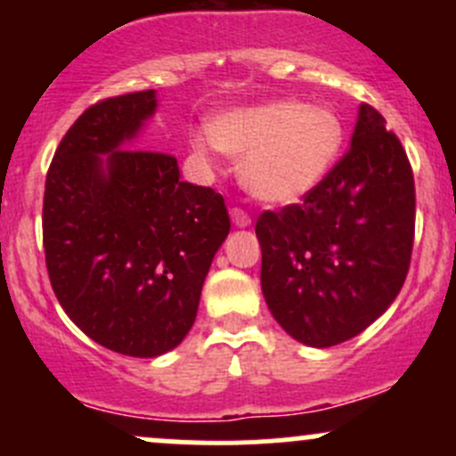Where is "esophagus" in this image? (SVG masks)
<instances>
[{
  "mask_svg": "<svg viewBox=\"0 0 456 456\" xmlns=\"http://www.w3.org/2000/svg\"><path fill=\"white\" fill-rule=\"evenodd\" d=\"M232 220H233V224H236V227H249V224H251V216L247 214L242 207H233Z\"/></svg>",
  "mask_w": 456,
  "mask_h": 456,
  "instance_id": "34e87169",
  "label": "esophagus"
}]
</instances>
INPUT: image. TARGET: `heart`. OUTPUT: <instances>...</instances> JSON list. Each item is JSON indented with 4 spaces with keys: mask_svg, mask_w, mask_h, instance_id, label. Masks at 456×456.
<instances>
[{
    "mask_svg": "<svg viewBox=\"0 0 456 456\" xmlns=\"http://www.w3.org/2000/svg\"><path fill=\"white\" fill-rule=\"evenodd\" d=\"M344 127L338 114L300 101L245 108L220 117L194 139L196 154L216 150L242 159L240 176L256 199L291 202L314 190L338 159Z\"/></svg>",
    "mask_w": 456,
    "mask_h": 456,
    "instance_id": "heart-1",
    "label": "heart"
}]
</instances>
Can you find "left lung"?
I'll return each instance as SVG.
<instances>
[{"label":"left lung","instance_id":"1","mask_svg":"<svg viewBox=\"0 0 456 456\" xmlns=\"http://www.w3.org/2000/svg\"><path fill=\"white\" fill-rule=\"evenodd\" d=\"M362 105L351 147L302 202L262 211L260 282L278 324L306 346L355 338L402 291L415 242V178L397 134Z\"/></svg>","mask_w":456,"mask_h":456}]
</instances>
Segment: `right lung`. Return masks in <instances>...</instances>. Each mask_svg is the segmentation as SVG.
Masks as SVG:
<instances>
[{
    "mask_svg": "<svg viewBox=\"0 0 456 456\" xmlns=\"http://www.w3.org/2000/svg\"><path fill=\"white\" fill-rule=\"evenodd\" d=\"M154 110V90L90 105L59 142L44 191L59 305L87 338L130 357L163 355L190 333L232 229L223 196L183 181L172 154L123 145Z\"/></svg>",
    "mask_w": 456,
    "mask_h": 456,
    "instance_id": "right-lung-1",
    "label": "right lung"
}]
</instances>
